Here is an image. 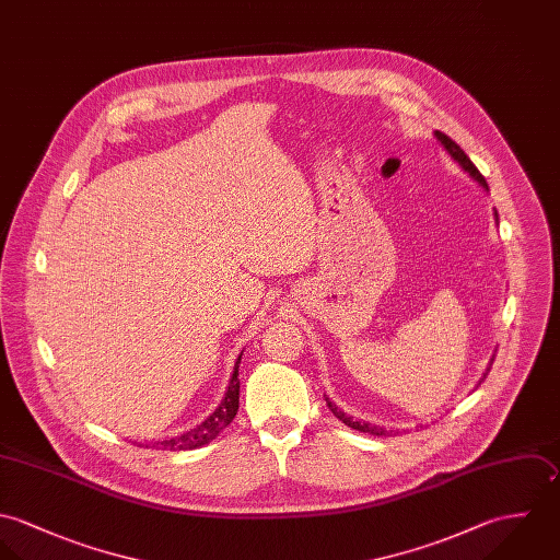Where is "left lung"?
Returning a JSON list of instances; mask_svg holds the SVG:
<instances>
[{
	"label": "left lung",
	"mask_w": 560,
	"mask_h": 560,
	"mask_svg": "<svg viewBox=\"0 0 560 560\" xmlns=\"http://www.w3.org/2000/svg\"><path fill=\"white\" fill-rule=\"evenodd\" d=\"M435 138L440 140V144L444 147L447 151V155L478 184V186H482L485 190H489V186H487V182H485V177L480 175V171L474 166V162L465 155V151L450 138L446 133H442V131H435ZM495 221H498V212H495ZM491 363H493V359H491ZM489 363V365H491ZM487 374H489V368H487V372L482 374V378H487ZM327 405H329V409L334 411V416H336L337 420H341L346 427H350V429H354V431H361V433H370V435H385L387 431H383L381 427H372V424H368V422H357V420H352V418H348L341 409H337L336 402H331L329 398H327Z\"/></svg>",
	"instance_id": "obj_1"
}]
</instances>
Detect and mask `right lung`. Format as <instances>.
Masks as SVG:
<instances>
[{
    "mask_svg": "<svg viewBox=\"0 0 560 560\" xmlns=\"http://www.w3.org/2000/svg\"><path fill=\"white\" fill-rule=\"evenodd\" d=\"M240 359H242V354H240L237 361H235L233 374H231V378H229L226 394H224L219 409H217L210 418H206L201 424H197L195 429H190L188 433H182V435L171 438V440L155 442V444H153L155 450H195V447L206 446V444H210L212 440L219 438V433L231 424V420H233L235 413H237V405H240V378H237Z\"/></svg>",
    "mask_w": 560,
    "mask_h": 560,
    "instance_id": "obj_1",
    "label": "right lung"
}]
</instances>
